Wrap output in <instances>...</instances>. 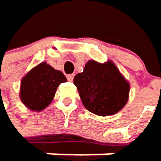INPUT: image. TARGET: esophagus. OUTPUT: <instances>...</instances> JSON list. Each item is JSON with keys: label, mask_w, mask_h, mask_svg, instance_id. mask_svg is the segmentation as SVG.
<instances>
[{"label": "esophagus", "mask_w": 161, "mask_h": 161, "mask_svg": "<svg viewBox=\"0 0 161 161\" xmlns=\"http://www.w3.org/2000/svg\"><path fill=\"white\" fill-rule=\"evenodd\" d=\"M66 78H67V80H68L69 81H72V80H73V79H74V75H73V74L67 75V76H66Z\"/></svg>", "instance_id": "34e87169"}]
</instances>
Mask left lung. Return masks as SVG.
<instances>
[{
  "instance_id": "8db88e82",
  "label": "left lung",
  "mask_w": 161,
  "mask_h": 161,
  "mask_svg": "<svg viewBox=\"0 0 161 161\" xmlns=\"http://www.w3.org/2000/svg\"><path fill=\"white\" fill-rule=\"evenodd\" d=\"M73 81L84 107L97 115L115 114L127 102L129 84L112 62L89 61Z\"/></svg>"
}]
</instances>
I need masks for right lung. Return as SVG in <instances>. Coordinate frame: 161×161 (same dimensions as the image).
<instances>
[{"mask_svg": "<svg viewBox=\"0 0 161 161\" xmlns=\"http://www.w3.org/2000/svg\"><path fill=\"white\" fill-rule=\"evenodd\" d=\"M66 80L61 71L41 63L22 79L21 101L32 111H42L52 101L57 87Z\"/></svg>", "mask_w": 161, "mask_h": 161, "instance_id": "1", "label": "right lung"}]
</instances>
